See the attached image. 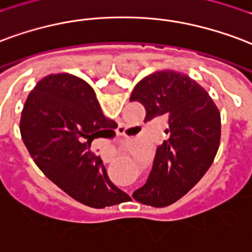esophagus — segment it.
Instances as JSON below:
<instances>
[{"label":"esophagus","instance_id":"obj_1","mask_svg":"<svg viewBox=\"0 0 252 252\" xmlns=\"http://www.w3.org/2000/svg\"><path fill=\"white\" fill-rule=\"evenodd\" d=\"M102 159H104V163H109V161L112 160L109 156H105V158H102Z\"/></svg>","mask_w":252,"mask_h":252}]
</instances>
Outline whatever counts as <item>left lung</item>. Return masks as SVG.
<instances>
[{
	"label": "left lung",
	"mask_w": 252,
	"mask_h": 252,
	"mask_svg": "<svg viewBox=\"0 0 252 252\" xmlns=\"http://www.w3.org/2000/svg\"><path fill=\"white\" fill-rule=\"evenodd\" d=\"M129 100L144 105V123L168 116V139L158 147L147 182L132 197L147 206H169L202 179L215 159L220 143V112L206 89L175 70L144 77Z\"/></svg>",
	"instance_id": "left-lung-1"
}]
</instances>
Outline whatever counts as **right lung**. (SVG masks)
<instances>
[{
  "label": "right lung",
  "instance_id": "right-lung-1",
  "mask_svg": "<svg viewBox=\"0 0 252 252\" xmlns=\"http://www.w3.org/2000/svg\"><path fill=\"white\" fill-rule=\"evenodd\" d=\"M117 124L104 116L96 93L73 74H49L29 93L20 121L22 140L46 178L93 208L126 202L91 144Z\"/></svg>",
  "mask_w": 252,
  "mask_h": 252
}]
</instances>
